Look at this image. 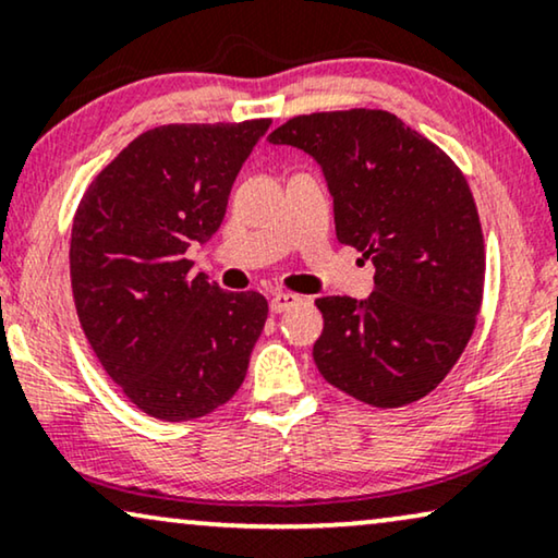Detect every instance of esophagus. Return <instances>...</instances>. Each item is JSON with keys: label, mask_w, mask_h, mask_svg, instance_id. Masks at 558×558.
Returning a JSON list of instances; mask_svg holds the SVG:
<instances>
[{"label": "esophagus", "mask_w": 558, "mask_h": 558, "mask_svg": "<svg viewBox=\"0 0 558 558\" xmlns=\"http://www.w3.org/2000/svg\"><path fill=\"white\" fill-rule=\"evenodd\" d=\"M301 301H303L301 295L286 293V290H278V293H272V298H270V311L272 313H282V311L293 308V305H298Z\"/></svg>", "instance_id": "1"}]
</instances>
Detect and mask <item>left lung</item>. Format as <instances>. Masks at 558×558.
<instances>
[{
  "label": "left lung",
  "instance_id": "left-lung-1",
  "mask_svg": "<svg viewBox=\"0 0 558 558\" xmlns=\"http://www.w3.org/2000/svg\"><path fill=\"white\" fill-rule=\"evenodd\" d=\"M324 171L336 238L374 263V293L318 298V372L372 407L429 395L460 359L483 301L485 247L470 186L395 113L298 116L268 136Z\"/></svg>",
  "mask_w": 558,
  "mask_h": 558
}]
</instances>
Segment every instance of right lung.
Returning a JSON list of instances; mask_svg holds the SVG:
<instances>
[{
  "label": "right lung",
  "instance_id": "add662e5",
  "mask_svg": "<svg viewBox=\"0 0 558 558\" xmlns=\"http://www.w3.org/2000/svg\"><path fill=\"white\" fill-rule=\"evenodd\" d=\"M268 119L159 125L133 138L83 194L70 278L85 339L138 410L163 422L232 399L268 318L260 293L190 276L186 250L222 225Z\"/></svg>",
  "mask_w": 558,
  "mask_h": 558
}]
</instances>
